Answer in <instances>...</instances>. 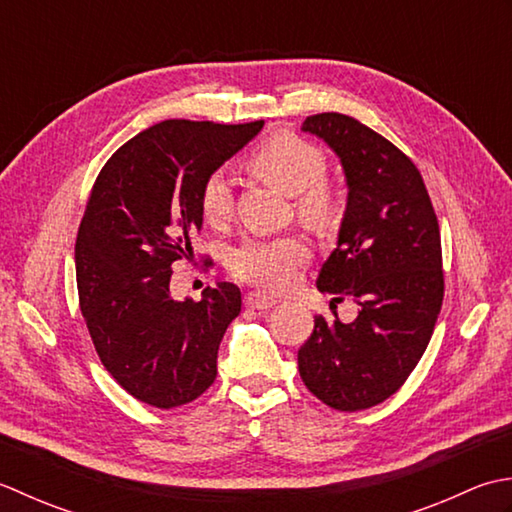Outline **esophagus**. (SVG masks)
<instances>
[{"instance_id": "esophagus-1", "label": "esophagus", "mask_w": 512, "mask_h": 512, "mask_svg": "<svg viewBox=\"0 0 512 512\" xmlns=\"http://www.w3.org/2000/svg\"><path fill=\"white\" fill-rule=\"evenodd\" d=\"M245 305L249 309H258V311H265V309H271L276 305L274 298H269L265 294H258V291H249V294L245 296Z\"/></svg>"}]
</instances>
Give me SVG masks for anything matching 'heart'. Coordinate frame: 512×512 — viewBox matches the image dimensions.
Wrapping results in <instances>:
<instances>
[{"mask_svg":"<svg viewBox=\"0 0 512 512\" xmlns=\"http://www.w3.org/2000/svg\"><path fill=\"white\" fill-rule=\"evenodd\" d=\"M258 176L296 194V210L311 225H327L338 210V194L325 181L327 156L318 145L296 134L280 132L249 156ZM198 205L210 225H225L234 212V192L227 174L216 170L201 185ZM309 247L300 236L247 238L229 256V269L243 283L265 291H287L296 285Z\"/></svg>","mask_w":512,"mask_h":512,"instance_id":"b5f03b06","label":"heart"}]
</instances>
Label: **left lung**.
I'll return each mask as SVG.
<instances>
[{"label": "left lung", "mask_w": 512, "mask_h": 512, "mask_svg": "<svg viewBox=\"0 0 512 512\" xmlns=\"http://www.w3.org/2000/svg\"><path fill=\"white\" fill-rule=\"evenodd\" d=\"M302 130L336 150L349 185L316 283L360 311L349 325L318 314L298 371L331 409L364 411L400 391L429 347L444 300L440 225L417 165L382 134L338 112L311 114Z\"/></svg>", "instance_id": "obj_1"}]
</instances>
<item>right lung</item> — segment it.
<instances>
[{"label": "right lung", "mask_w": 512, "mask_h": 512, "mask_svg": "<svg viewBox=\"0 0 512 512\" xmlns=\"http://www.w3.org/2000/svg\"><path fill=\"white\" fill-rule=\"evenodd\" d=\"M263 125L161 121L123 143L90 190L75 245L79 309L103 367L154 409H174L212 387L218 344L241 314L236 285L176 302L170 278L174 260H190L201 234L203 181Z\"/></svg>", "instance_id": "add662e5"}]
</instances>
